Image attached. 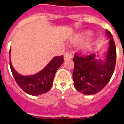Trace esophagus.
<instances>
[{
  "mask_svg": "<svg viewBox=\"0 0 124 124\" xmlns=\"http://www.w3.org/2000/svg\"><path fill=\"white\" fill-rule=\"evenodd\" d=\"M72 53L70 52H66L65 54V55H64V60H67V59H72Z\"/></svg>",
  "mask_w": 124,
  "mask_h": 124,
  "instance_id": "esophagus-1",
  "label": "esophagus"
}]
</instances>
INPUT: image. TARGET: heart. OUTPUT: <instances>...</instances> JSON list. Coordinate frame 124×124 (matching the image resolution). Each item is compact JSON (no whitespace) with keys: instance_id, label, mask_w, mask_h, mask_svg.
Here are the masks:
<instances>
[{"instance_id":"obj_1","label":"heart","mask_w":124,"mask_h":124,"mask_svg":"<svg viewBox=\"0 0 124 124\" xmlns=\"http://www.w3.org/2000/svg\"><path fill=\"white\" fill-rule=\"evenodd\" d=\"M91 35V32L90 31H86V32H83L82 33L78 34V36H76L75 38V41L77 43H80L81 41H83V39H85V38L88 37L89 36Z\"/></svg>"}]
</instances>
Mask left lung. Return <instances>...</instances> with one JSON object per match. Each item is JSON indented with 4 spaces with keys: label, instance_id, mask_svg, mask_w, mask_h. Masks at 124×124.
<instances>
[{
    "label": "left lung",
    "instance_id": "left-lung-1",
    "mask_svg": "<svg viewBox=\"0 0 124 124\" xmlns=\"http://www.w3.org/2000/svg\"><path fill=\"white\" fill-rule=\"evenodd\" d=\"M109 39V47L104 59L97 58L96 54L82 57L75 55L73 58L74 85L78 92L85 95H93L104 88L111 79L115 68L116 52L112 34L106 29Z\"/></svg>",
    "mask_w": 124,
    "mask_h": 124
}]
</instances>
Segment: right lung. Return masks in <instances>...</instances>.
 Returning a JSON list of instances; mask_svg holds the SVG:
<instances>
[{
  "instance_id": "1",
  "label": "right lung",
  "mask_w": 124,
  "mask_h": 124,
  "mask_svg": "<svg viewBox=\"0 0 124 124\" xmlns=\"http://www.w3.org/2000/svg\"><path fill=\"white\" fill-rule=\"evenodd\" d=\"M63 63V56H56L40 72L25 76L18 73L12 66L11 60L9 61L11 72L16 83L25 93L33 96L45 93L50 90L54 76Z\"/></svg>"
}]
</instances>
